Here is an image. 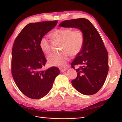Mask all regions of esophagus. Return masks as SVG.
Instances as JSON below:
<instances>
[{"label":"esophagus","mask_w":122,"mask_h":122,"mask_svg":"<svg viewBox=\"0 0 122 122\" xmlns=\"http://www.w3.org/2000/svg\"><path fill=\"white\" fill-rule=\"evenodd\" d=\"M60 71H61V73H62V72H65V71H66V70H67V68H60Z\"/></svg>","instance_id":"esophagus-1"}]
</instances>
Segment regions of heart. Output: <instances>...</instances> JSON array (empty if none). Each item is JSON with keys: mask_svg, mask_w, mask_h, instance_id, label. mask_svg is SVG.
<instances>
[{"mask_svg": "<svg viewBox=\"0 0 122 122\" xmlns=\"http://www.w3.org/2000/svg\"><path fill=\"white\" fill-rule=\"evenodd\" d=\"M50 36L52 40L61 42V49L64 50L49 55L48 62L50 66L65 68L71 54L76 55L81 50L84 40L83 32L79 29L59 28L51 32ZM39 47L44 53L50 52L49 41L45 36L40 39Z\"/></svg>", "mask_w": 122, "mask_h": 122, "instance_id": "heart-1", "label": "heart"}]
</instances>
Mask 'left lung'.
I'll list each match as a JSON object with an SVG mask.
<instances>
[{"mask_svg":"<svg viewBox=\"0 0 122 122\" xmlns=\"http://www.w3.org/2000/svg\"><path fill=\"white\" fill-rule=\"evenodd\" d=\"M59 26L78 28L84 35V43L80 52L71 63L77 76L72 80L73 86L82 94L92 95L100 90L108 72V52L97 30L85 18L62 21ZM80 64L75 69V65Z\"/></svg>","mask_w":122,"mask_h":122,"instance_id":"left-lung-1","label":"left lung"}]
</instances>
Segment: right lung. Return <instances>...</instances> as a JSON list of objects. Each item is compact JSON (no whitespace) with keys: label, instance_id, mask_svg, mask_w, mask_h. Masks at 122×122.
<instances>
[{"label":"right lung","instance_id":"1","mask_svg":"<svg viewBox=\"0 0 122 122\" xmlns=\"http://www.w3.org/2000/svg\"><path fill=\"white\" fill-rule=\"evenodd\" d=\"M57 23L56 20L29 23L15 40L12 49V76L20 91L29 98L39 99L46 96L60 74V69L55 67L42 70L47 60L39 47L40 39Z\"/></svg>","mask_w":122,"mask_h":122}]
</instances>
